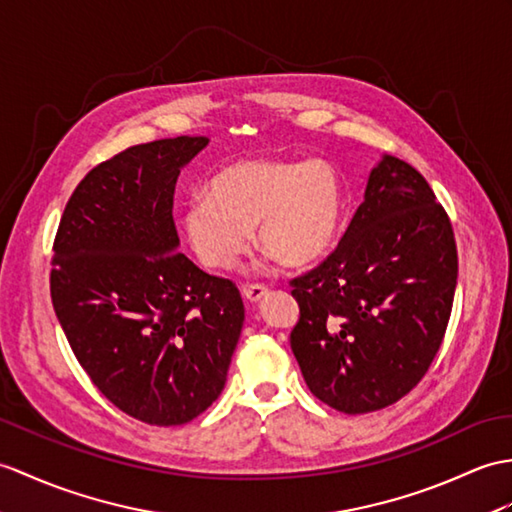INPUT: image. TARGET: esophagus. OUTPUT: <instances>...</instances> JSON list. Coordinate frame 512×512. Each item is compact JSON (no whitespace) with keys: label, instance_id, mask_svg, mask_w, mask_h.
<instances>
[{"label":"esophagus","instance_id":"34e87169","mask_svg":"<svg viewBox=\"0 0 512 512\" xmlns=\"http://www.w3.org/2000/svg\"><path fill=\"white\" fill-rule=\"evenodd\" d=\"M242 294H244L246 301L259 303V301L264 299V296L268 294V288H264V285H257V283H253V285H242Z\"/></svg>","mask_w":512,"mask_h":512}]
</instances>
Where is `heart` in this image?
Segmentation results:
<instances>
[{"label":"heart","instance_id":"heart-1","mask_svg":"<svg viewBox=\"0 0 512 512\" xmlns=\"http://www.w3.org/2000/svg\"><path fill=\"white\" fill-rule=\"evenodd\" d=\"M342 216L338 172L325 161L240 159L185 200L183 231L207 268L229 270L257 242L288 266L323 257Z\"/></svg>","mask_w":512,"mask_h":512}]
</instances>
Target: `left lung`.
Instances as JSON below:
<instances>
[{"mask_svg":"<svg viewBox=\"0 0 512 512\" xmlns=\"http://www.w3.org/2000/svg\"><path fill=\"white\" fill-rule=\"evenodd\" d=\"M456 279L447 211L421 172L384 157L338 246L290 281V347L312 395L344 414L406 397L441 349Z\"/></svg>","mask_w":512,"mask_h":512,"instance_id":"left-lung-1","label":"left lung"}]
</instances>
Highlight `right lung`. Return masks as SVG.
Returning <instances> with one entry per match:
<instances>
[{
  "mask_svg": "<svg viewBox=\"0 0 512 512\" xmlns=\"http://www.w3.org/2000/svg\"><path fill=\"white\" fill-rule=\"evenodd\" d=\"M207 144L159 139L95 165L52 246L50 294L71 351L115 408L148 425L189 423L220 397L244 323L237 285L176 251V178Z\"/></svg>",
  "mask_w": 512,
  "mask_h": 512,
  "instance_id": "1",
  "label": "right lung"
}]
</instances>
